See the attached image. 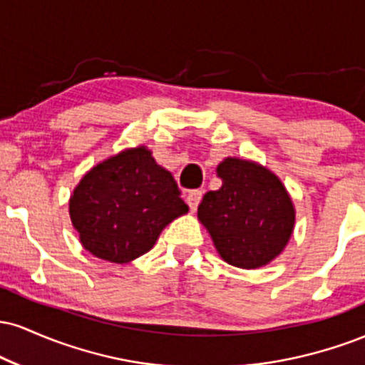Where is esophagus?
<instances>
[{"mask_svg":"<svg viewBox=\"0 0 365 365\" xmlns=\"http://www.w3.org/2000/svg\"><path fill=\"white\" fill-rule=\"evenodd\" d=\"M200 199H202V190H190L187 194V204H188V207H190L192 212H194L197 206H199Z\"/></svg>","mask_w":365,"mask_h":365,"instance_id":"obj_1","label":"esophagus"}]
</instances>
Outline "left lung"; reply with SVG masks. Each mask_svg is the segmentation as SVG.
<instances>
[{
    "mask_svg": "<svg viewBox=\"0 0 365 365\" xmlns=\"http://www.w3.org/2000/svg\"><path fill=\"white\" fill-rule=\"evenodd\" d=\"M221 187L204 195L197 217L225 262L242 269L267 266L295 228V206L283 182L250 159L225 158Z\"/></svg>",
    "mask_w": 365,
    "mask_h": 365,
    "instance_id": "8db88e82",
    "label": "left lung"
}]
</instances>
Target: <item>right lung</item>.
I'll return each mask as SVG.
<instances>
[{
    "mask_svg": "<svg viewBox=\"0 0 365 365\" xmlns=\"http://www.w3.org/2000/svg\"><path fill=\"white\" fill-rule=\"evenodd\" d=\"M81 244L94 257L127 264L153 249L163 230L188 212L173 175L145 145L103 159L68 200Z\"/></svg>",
    "mask_w": 365,
    "mask_h": 365,
    "instance_id": "right-lung-1",
    "label": "right lung"
}]
</instances>
